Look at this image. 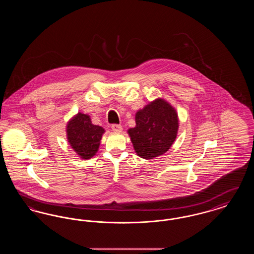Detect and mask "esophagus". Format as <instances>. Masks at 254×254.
<instances>
[{
	"label": "esophagus",
	"instance_id": "obj_1",
	"mask_svg": "<svg viewBox=\"0 0 254 254\" xmlns=\"http://www.w3.org/2000/svg\"><path fill=\"white\" fill-rule=\"evenodd\" d=\"M111 129H112L113 131H115V132H121L122 130H123V127H122L121 125H116V124H114V125L111 126Z\"/></svg>",
	"mask_w": 254,
	"mask_h": 254
}]
</instances>
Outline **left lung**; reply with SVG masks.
<instances>
[{"label":"left lung","instance_id":"obj_1","mask_svg":"<svg viewBox=\"0 0 254 254\" xmlns=\"http://www.w3.org/2000/svg\"><path fill=\"white\" fill-rule=\"evenodd\" d=\"M136 127L128 129L133 147L144 159L158 157L170 148L178 131V116L168 102L157 99L139 110Z\"/></svg>","mask_w":254,"mask_h":254}]
</instances>
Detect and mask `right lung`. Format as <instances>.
Instances as JSON below:
<instances>
[{
    "label": "right lung",
    "mask_w": 254,
    "mask_h": 254,
    "mask_svg": "<svg viewBox=\"0 0 254 254\" xmlns=\"http://www.w3.org/2000/svg\"><path fill=\"white\" fill-rule=\"evenodd\" d=\"M104 132L102 127L93 125L89 116L81 112L66 127L68 143L82 159H90L95 155Z\"/></svg>",
    "instance_id": "add662e5"
}]
</instances>
